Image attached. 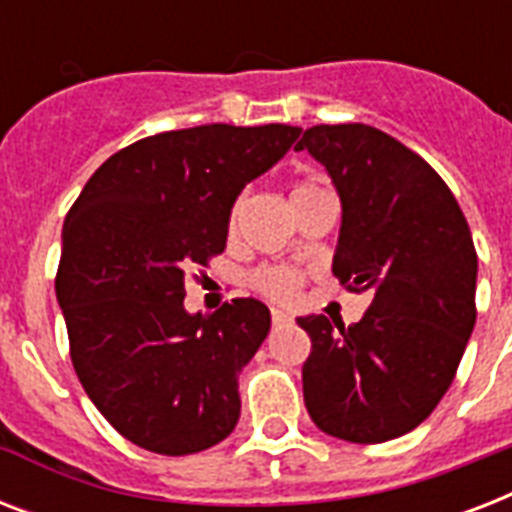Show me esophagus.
<instances>
[{
  "label": "esophagus",
  "mask_w": 512,
  "mask_h": 512,
  "mask_svg": "<svg viewBox=\"0 0 512 512\" xmlns=\"http://www.w3.org/2000/svg\"><path fill=\"white\" fill-rule=\"evenodd\" d=\"M271 319H273V327H284V324H289V321H292V316L284 311H273Z\"/></svg>",
  "instance_id": "obj_1"
}]
</instances>
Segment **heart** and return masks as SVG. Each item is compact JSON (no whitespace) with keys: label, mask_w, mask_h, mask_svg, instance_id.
<instances>
[{"label":"heart","mask_w":512,"mask_h":512,"mask_svg":"<svg viewBox=\"0 0 512 512\" xmlns=\"http://www.w3.org/2000/svg\"><path fill=\"white\" fill-rule=\"evenodd\" d=\"M311 188H319V185H295L292 196H295V193L311 191ZM239 209L241 201H236L231 209V225L236 223ZM249 281H252V287H255L260 295L271 297L273 303H295L297 295H300V287H303V276H300V271H295V268H284V265H265V268H257V271L249 276Z\"/></svg>","instance_id":"1"}]
</instances>
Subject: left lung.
<instances>
[{
    "label": "left lung",
    "instance_id": "obj_1",
    "mask_svg": "<svg viewBox=\"0 0 512 512\" xmlns=\"http://www.w3.org/2000/svg\"><path fill=\"white\" fill-rule=\"evenodd\" d=\"M295 151L327 167L342 201L332 273L369 292L345 327L303 316L305 409L350 444H382L428 420L476 327L478 255L449 185L422 156L369 124H316Z\"/></svg>",
    "mask_w": 512,
    "mask_h": 512
}]
</instances>
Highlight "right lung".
Instances as JSON below:
<instances>
[{
    "mask_svg": "<svg viewBox=\"0 0 512 512\" xmlns=\"http://www.w3.org/2000/svg\"><path fill=\"white\" fill-rule=\"evenodd\" d=\"M300 127L201 124L159 132L95 170L63 223L55 295L76 377L100 414L148 452L183 457L231 436L239 372L271 329L260 300L185 311V271L228 239L236 196Z\"/></svg>",
    "mask_w": 512,
    "mask_h": 512,
    "instance_id": "obj_1",
    "label": "right lung"
}]
</instances>
